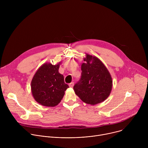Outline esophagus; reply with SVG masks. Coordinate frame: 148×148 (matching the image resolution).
Masks as SVG:
<instances>
[{
    "instance_id": "obj_1",
    "label": "esophagus",
    "mask_w": 148,
    "mask_h": 148,
    "mask_svg": "<svg viewBox=\"0 0 148 148\" xmlns=\"http://www.w3.org/2000/svg\"><path fill=\"white\" fill-rule=\"evenodd\" d=\"M73 86H74V82H71V83L69 84V87H70L72 88V87H73Z\"/></svg>"
}]
</instances>
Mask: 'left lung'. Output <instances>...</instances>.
Masks as SVG:
<instances>
[{
    "mask_svg": "<svg viewBox=\"0 0 148 148\" xmlns=\"http://www.w3.org/2000/svg\"><path fill=\"white\" fill-rule=\"evenodd\" d=\"M81 64V77L73 87L75 94L86 103H101L110 95L112 88L111 75L103 63L97 57L86 54Z\"/></svg>",
    "mask_w": 148,
    "mask_h": 148,
    "instance_id": "1",
    "label": "left lung"
}]
</instances>
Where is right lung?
<instances>
[{
	"label": "right lung",
	"instance_id": "add662e5",
	"mask_svg": "<svg viewBox=\"0 0 148 148\" xmlns=\"http://www.w3.org/2000/svg\"><path fill=\"white\" fill-rule=\"evenodd\" d=\"M61 61L56 65L46 62L34 74L31 82L34 99L43 106L54 107L57 105L69 87L64 82V76L58 72Z\"/></svg>",
	"mask_w": 148,
	"mask_h": 148
}]
</instances>
